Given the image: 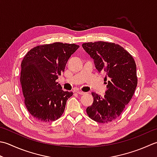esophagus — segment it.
<instances>
[{
  "instance_id": "obj_1",
  "label": "esophagus",
  "mask_w": 157,
  "mask_h": 157,
  "mask_svg": "<svg viewBox=\"0 0 157 157\" xmlns=\"http://www.w3.org/2000/svg\"><path fill=\"white\" fill-rule=\"evenodd\" d=\"M76 93H78V94H81V95L86 94V93H84V92H82V91H80V90H77Z\"/></svg>"
}]
</instances>
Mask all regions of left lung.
<instances>
[{
    "instance_id": "left-lung-1",
    "label": "left lung",
    "mask_w": 157,
    "mask_h": 157,
    "mask_svg": "<svg viewBox=\"0 0 157 157\" xmlns=\"http://www.w3.org/2000/svg\"><path fill=\"white\" fill-rule=\"evenodd\" d=\"M94 60L99 72L105 71L107 90L103 97L92 93L93 103L86 108L92 120L107 123L117 118L129 103L137 84L136 64L133 56L113 43L89 42L82 44Z\"/></svg>"
}]
</instances>
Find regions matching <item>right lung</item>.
Masks as SVG:
<instances>
[{"label":"right lung","instance_id":"add662e5","mask_svg":"<svg viewBox=\"0 0 157 157\" xmlns=\"http://www.w3.org/2000/svg\"><path fill=\"white\" fill-rule=\"evenodd\" d=\"M79 48L73 44L56 42L36 46L24 57L20 83L24 103L37 121L52 122L63 113L67 99L73 93L63 91L56 80Z\"/></svg>","mask_w":157,"mask_h":157}]
</instances>
